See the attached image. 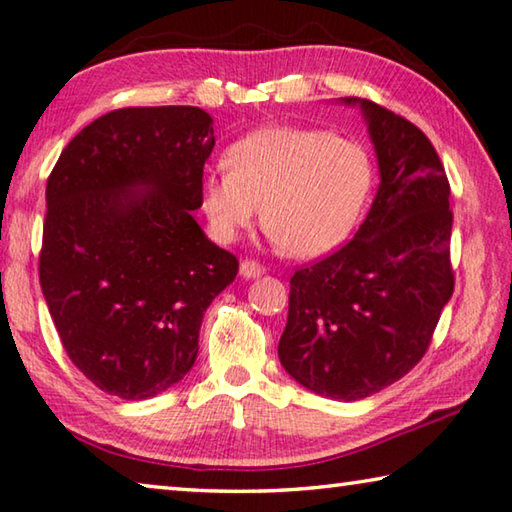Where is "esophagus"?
Returning a JSON list of instances; mask_svg holds the SVG:
<instances>
[{"mask_svg":"<svg viewBox=\"0 0 512 512\" xmlns=\"http://www.w3.org/2000/svg\"><path fill=\"white\" fill-rule=\"evenodd\" d=\"M239 271H241V275H243V278H246V280L259 278V275H264V273H266L264 264L255 262V259H243L241 266H239Z\"/></svg>","mask_w":512,"mask_h":512,"instance_id":"obj_1","label":"esophagus"}]
</instances>
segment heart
Wrapping results in <instances>:
<instances>
[{"instance_id":"heart-1","label":"heart","mask_w":512,"mask_h":512,"mask_svg":"<svg viewBox=\"0 0 512 512\" xmlns=\"http://www.w3.org/2000/svg\"><path fill=\"white\" fill-rule=\"evenodd\" d=\"M371 186L362 143L323 129L264 127L227 150V166L205 175L202 209L223 241L262 212L264 230L285 253L319 257L353 232Z\"/></svg>"}]
</instances>
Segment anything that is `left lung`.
I'll return each instance as SVG.
<instances>
[{"label":"left lung","mask_w":512,"mask_h":512,"mask_svg":"<svg viewBox=\"0 0 512 512\" xmlns=\"http://www.w3.org/2000/svg\"><path fill=\"white\" fill-rule=\"evenodd\" d=\"M344 102L367 116L380 186L355 237L291 275L278 355L303 387L358 401L403 378L431 346L456 285L453 212L428 136L376 102Z\"/></svg>","instance_id":"obj_1"}]
</instances>
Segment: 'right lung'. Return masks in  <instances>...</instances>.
<instances>
[{"label":"right lung","instance_id":"right-lung-1","mask_svg":"<svg viewBox=\"0 0 512 512\" xmlns=\"http://www.w3.org/2000/svg\"><path fill=\"white\" fill-rule=\"evenodd\" d=\"M212 116L127 107L81 129L47 177L40 287L72 364L102 392L148 399L189 373L202 316L239 259L205 237Z\"/></svg>","mask_w":512,"mask_h":512}]
</instances>
